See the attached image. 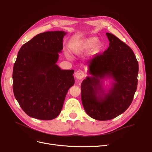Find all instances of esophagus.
<instances>
[{
	"label": "esophagus",
	"mask_w": 152,
	"mask_h": 152,
	"mask_svg": "<svg viewBox=\"0 0 152 152\" xmlns=\"http://www.w3.org/2000/svg\"><path fill=\"white\" fill-rule=\"evenodd\" d=\"M85 72L82 70H78L75 73V76L77 80H82L85 77Z\"/></svg>",
	"instance_id": "esophagus-1"
}]
</instances>
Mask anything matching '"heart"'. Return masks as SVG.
I'll list each match as a JSON object with an SVG mask.
<instances>
[{
  "label": "heart",
  "mask_w": 152,
  "mask_h": 152,
  "mask_svg": "<svg viewBox=\"0 0 152 152\" xmlns=\"http://www.w3.org/2000/svg\"><path fill=\"white\" fill-rule=\"evenodd\" d=\"M103 48V44L102 41H98V38L96 37H89L80 39L71 44V50L76 54H80L91 49L93 53H98Z\"/></svg>",
  "instance_id": "1"
}]
</instances>
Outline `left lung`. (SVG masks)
Masks as SVG:
<instances>
[{"label":"left lung","instance_id":"obj_1","mask_svg":"<svg viewBox=\"0 0 152 152\" xmlns=\"http://www.w3.org/2000/svg\"><path fill=\"white\" fill-rule=\"evenodd\" d=\"M110 46L87 62L88 76L81 83V101L86 113L97 120L115 118L131 104L137 88L138 63L132 49L112 34ZM113 80L106 92L102 82Z\"/></svg>","mask_w":152,"mask_h":152}]
</instances>
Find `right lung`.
I'll list each match as a JSON object with an SVG mask.
<instances>
[{
  "label": "right lung",
  "instance_id": "right-lung-1",
  "mask_svg": "<svg viewBox=\"0 0 152 152\" xmlns=\"http://www.w3.org/2000/svg\"><path fill=\"white\" fill-rule=\"evenodd\" d=\"M66 33L39 34L18 52L13 68V91L21 108L34 118L49 120L57 117L75 84V71L61 69L56 64Z\"/></svg>",
  "mask_w": 152,
  "mask_h": 152
}]
</instances>
